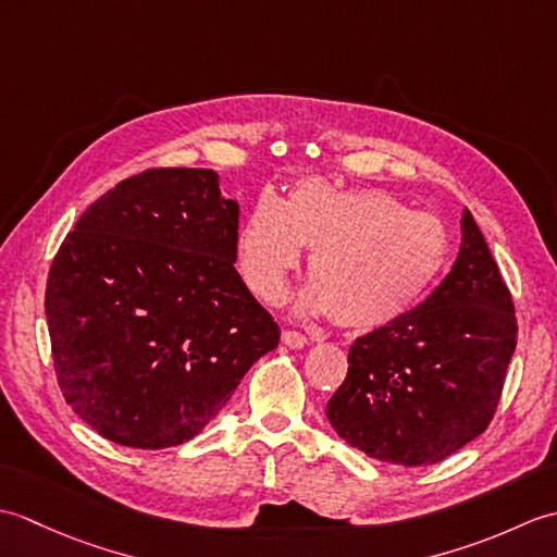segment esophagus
<instances>
[{"mask_svg": "<svg viewBox=\"0 0 557 557\" xmlns=\"http://www.w3.org/2000/svg\"><path fill=\"white\" fill-rule=\"evenodd\" d=\"M282 342H285V347L289 349H304L309 345V337L297 333V330H285V333H282Z\"/></svg>", "mask_w": 557, "mask_h": 557, "instance_id": "34e87169", "label": "esophagus"}]
</instances>
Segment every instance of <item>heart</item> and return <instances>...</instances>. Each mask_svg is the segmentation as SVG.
<instances>
[{
	"instance_id": "heart-1",
	"label": "heart",
	"mask_w": 557,
	"mask_h": 557,
	"mask_svg": "<svg viewBox=\"0 0 557 557\" xmlns=\"http://www.w3.org/2000/svg\"><path fill=\"white\" fill-rule=\"evenodd\" d=\"M309 248L311 285L299 315L354 330L399 321L441 277L449 253L443 222L409 210L381 188H335L306 180L282 203L263 194L236 236L242 277L258 299L285 301L292 272Z\"/></svg>"
}]
</instances>
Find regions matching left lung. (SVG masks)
Wrapping results in <instances>:
<instances>
[{
  "instance_id": "left-lung-1",
  "label": "left lung",
  "mask_w": 557,
  "mask_h": 557,
  "mask_svg": "<svg viewBox=\"0 0 557 557\" xmlns=\"http://www.w3.org/2000/svg\"><path fill=\"white\" fill-rule=\"evenodd\" d=\"M515 347L512 297L465 208L453 270L417 309L354 342L325 413L363 455L435 465L486 431Z\"/></svg>"
}]
</instances>
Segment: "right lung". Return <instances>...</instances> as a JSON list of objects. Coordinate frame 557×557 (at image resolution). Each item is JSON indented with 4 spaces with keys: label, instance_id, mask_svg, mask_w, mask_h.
Instances as JSON below:
<instances>
[{
    "label": "right lung",
    "instance_id": "1",
    "mask_svg": "<svg viewBox=\"0 0 557 557\" xmlns=\"http://www.w3.org/2000/svg\"><path fill=\"white\" fill-rule=\"evenodd\" d=\"M239 203L212 170H150L100 196L50 268L57 381L126 447L188 443L280 342L236 263Z\"/></svg>",
    "mask_w": 557,
    "mask_h": 557
}]
</instances>
